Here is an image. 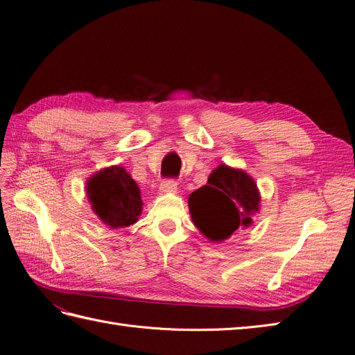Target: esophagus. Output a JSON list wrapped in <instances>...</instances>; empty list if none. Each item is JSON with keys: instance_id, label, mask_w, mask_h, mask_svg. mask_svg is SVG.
<instances>
[{"instance_id": "34e87169", "label": "esophagus", "mask_w": 355, "mask_h": 355, "mask_svg": "<svg viewBox=\"0 0 355 355\" xmlns=\"http://www.w3.org/2000/svg\"><path fill=\"white\" fill-rule=\"evenodd\" d=\"M159 189L162 193H174V191H177V181L174 178H165L161 182Z\"/></svg>"}]
</instances>
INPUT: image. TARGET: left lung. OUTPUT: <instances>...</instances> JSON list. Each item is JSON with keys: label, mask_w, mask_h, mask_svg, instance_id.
Segmentation results:
<instances>
[{"label": "left lung", "mask_w": 355, "mask_h": 355, "mask_svg": "<svg viewBox=\"0 0 355 355\" xmlns=\"http://www.w3.org/2000/svg\"><path fill=\"white\" fill-rule=\"evenodd\" d=\"M260 196L244 171L219 165L207 184L190 194L189 206L194 225L211 241H224L240 227L252 224Z\"/></svg>", "instance_id": "obj_1"}]
</instances>
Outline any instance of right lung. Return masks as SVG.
<instances>
[{
  "label": "right lung",
  "instance_id": "add662e5",
  "mask_svg": "<svg viewBox=\"0 0 355 355\" xmlns=\"http://www.w3.org/2000/svg\"><path fill=\"white\" fill-rule=\"evenodd\" d=\"M92 209L111 228L135 224L141 212L140 190L123 166L101 171L87 181Z\"/></svg>",
  "mask_w": 355,
  "mask_h": 355
}]
</instances>
